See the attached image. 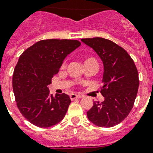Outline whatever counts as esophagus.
<instances>
[{
  "label": "esophagus",
  "instance_id": "1",
  "mask_svg": "<svg viewBox=\"0 0 153 153\" xmlns=\"http://www.w3.org/2000/svg\"><path fill=\"white\" fill-rule=\"evenodd\" d=\"M71 100H74V99H80V98H82V95H76V94H71L70 96Z\"/></svg>",
  "mask_w": 153,
  "mask_h": 153
}]
</instances>
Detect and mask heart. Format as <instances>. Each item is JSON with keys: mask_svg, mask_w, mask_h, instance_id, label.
Returning <instances> with one entry per match:
<instances>
[{"mask_svg": "<svg viewBox=\"0 0 153 153\" xmlns=\"http://www.w3.org/2000/svg\"><path fill=\"white\" fill-rule=\"evenodd\" d=\"M91 59H93V58H88V59H86L85 62H88V61H89V60H91ZM65 62H63V63H62V67H65Z\"/></svg>", "mask_w": 153, "mask_h": 153, "instance_id": "heart-1", "label": "heart"}]
</instances>
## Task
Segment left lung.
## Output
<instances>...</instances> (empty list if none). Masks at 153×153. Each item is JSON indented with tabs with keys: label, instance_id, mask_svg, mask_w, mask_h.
Masks as SVG:
<instances>
[{
	"label": "left lung",
	"instance_id": "left-lung-1",
	"mask_svg": "<svg viewBox=\"0 0 153 153\" xmlns=\"http://www.w3.org/2000/svg\"><path fill=\"white\" fill-rule=\"evenodd\" d=\"M81 40L104 64L100 93L105 100L94 101L87 113L88 119L100 127H112L123 122L133 108L140 84L137 68L128 53L109 39L95 37Z\"/></svg>",
	"mask_w": 153,
	"mask_h": 153
}]
</instances>
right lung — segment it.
<instances>
[{"mask_svg": "<svg viewBox=\"0 0 153 153\" xmlns=\"http://www.w3.org/2000/svg\"><path fill=\"white\" fill-rule=\"evenodd\" d=\"M76 39H44L21 54L13 74V90L22 115L38 127L60 123L71 100L65 93L53 97L48 85L68 54L79 47Z\"/></svg>", "mask_w": 153, "mask_h": 153, "instance_id": "1", "label": "right lung"}]
</instances>
